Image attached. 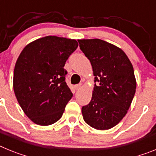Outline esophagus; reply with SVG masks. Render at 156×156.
Instances as JSON below:
<instances>
[{
  "instance_id": "34e87169",
  "label": "esophagus",
  "mask_w": 156,
  "mask_h": 156,
  "mask_svg": "<svg viewBox=\"0 0 156 156\" xmlns=\"http://www.w3.org/2000/svg\"><path fill=\"white\" fill-rule=\"evenodd\" d=\"M81 87H82V83H80V84H77L75 86L76 90H80Z\"/></svg>"
}]
</instances>
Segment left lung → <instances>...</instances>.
Masks as SVG:
<instances>
[{
  "label": "left lung",
  "instance_id": "obj_1",
  "mask_svg": "<svg viewBox=\"0 0 156 156\" xmlns=\"http://www.w3.org/2000/svg\"><path fill=\"white\" fill-rule=\"evenodd\" d=\"M90 62L94 83L90 102L83 106L85 122L99 130L117 125L127 113L136 91L133 66L125 52L100 39L78 41Z\"/></svg>",
  "mask_w": 156,
  "mask_h": 156
}]
</instances>
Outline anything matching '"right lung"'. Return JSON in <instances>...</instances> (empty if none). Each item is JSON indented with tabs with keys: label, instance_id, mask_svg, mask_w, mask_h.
<instances>
[{
	"label": "right lung",
	"instance_id": "add662e5",
	"mask_svg": "<svg viewBox=\"0 0 156 156\" xmlns=\"http://www.w3.org/2000/svg\"><path fill=\"white\" fill-rule=\"evenodd\" d=\"M78 47L74 39L47 36L23 48L16 61L13 89L19 105L34 123L60 119L73 93L65 81L66 60Z\"/></svg>",
	"mask_w": 156,
	"mask_h": 156
}]
</instances>
